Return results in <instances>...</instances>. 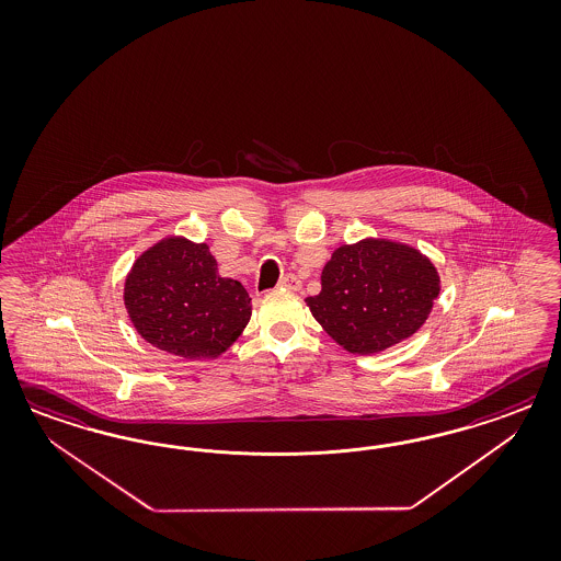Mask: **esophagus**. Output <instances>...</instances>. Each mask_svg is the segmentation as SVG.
<instances>
[{
    "label": "esophagus",
    "mask_w": 561,
    "mask_h": 561,
    "mask_svg": "<svg viewBox=\"0 0 561 561\" xmlns=\"http://www.w3.org/2000/svg\"><path fill=\"white\" fill-rule=\"evenodd\" d=\"M300 279L296 277V275H291V273H288V275H284L282 279H279V288L284 289H291V291H298L300 289Z\"/></svg>",
    "instance_id": "1"
}]
</instances>
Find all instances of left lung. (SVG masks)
<instances>
[{"mask_svg": "<svg viewBox=\"0 0 561 561\" xmlns=\"http://www.w3.org/2000/svg\"><path fill=\"white\" fill-rule=\"evenodd\" d=\"M438 294L440 275L430 256L405 242L368 237L333 251L321 291L305 302L345 352L370 356L417 333Z\"/></svg>", "mask_w": 561, "mask_h": 561, "instance_id": "1", "label": "left lung"}]
</instances>
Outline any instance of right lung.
<instances>
[{"label":"right lung","instance_id":"1","mask_svg":"<svg viewBox=\"0 0 561 561\" xmlns=\"http://www.w3.org/2000/svg\"><path fill=\"white\" fill-rule=\"evenodd\" d=\"M123 302L144 340L185 359L221 356L253 312L247 289L221 277L205 242L174 234L137 256L125 277Z\"/></svg>","mask_w":561,"mask_h":561}]
</instances>
